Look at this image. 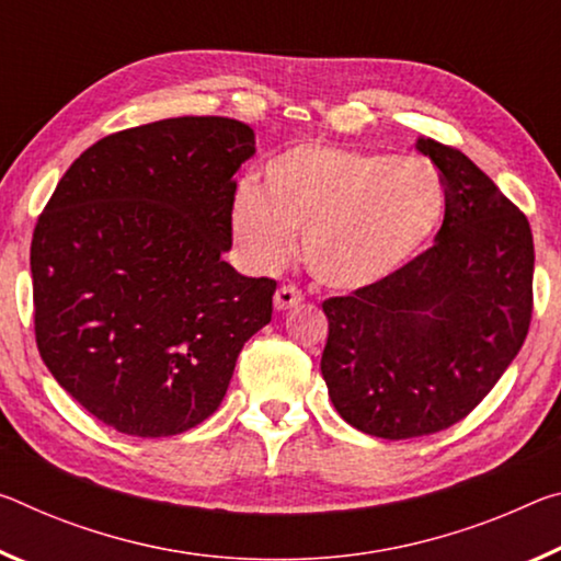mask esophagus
<instances>
[{
	"mask_svg": "<svg viewBox=\"0 0 561 561\" xmlns=\"http://www.w3.org/2000/svg\"><path fill=\"white\" fill-rule=\"evenodd\" d=\"M299 301H301V291L297 287H291V284H284V287L277 289V295H274V307H277L279 312L297 307Z\"/></svg>",
	"mask_w": 561,
	"mask_h": 561,
	"instance_id": "esophagus-1",
	"label": "esophagus"
}]
</instances>
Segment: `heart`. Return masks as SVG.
<instances>
[{"label": "heart", "instance_id": "b5f03b06", "mask_svg": "<svg viewBox=\"0 0 561 561\" xmlns=\"http://www.w3.org/2000/svg\"><path fill=\"white\" fill-rule=\"evenodd\" d=\"M444 211L437 169L329 145H299L264 164L260 190L242 186L232 229L249 264L272 272L295 252L317 282L359 289L399 270Z\"/></svg>", "mask_w": 561, "mask_h": 561}]
</instances>
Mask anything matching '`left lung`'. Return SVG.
<instances>
[{"instance_id": "left-lung-1", "label": "left lung", "mask_w": 561, "mask_h": 561, "mask_svg": "<svg viewBox=\"0 0 561 561\" xmlns=\"http://www.w3.org/2000/svg\"><path fill=\"white\" fill-rule=\"evenodd\" d=\"M439 169L444 221L412 262L322 309V377L344 422L381 439L447 430L517 357L531 322L527 217L459 149L416 139Z\"/></svg>"}]
</instances>
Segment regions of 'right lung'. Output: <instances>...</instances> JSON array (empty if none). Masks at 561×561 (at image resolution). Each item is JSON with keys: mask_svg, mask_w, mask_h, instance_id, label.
<instances>
[{"mask_svg": "<svg viewBox=\"0 0 561 561\" xmlns=\"http://www.w3.org/2000/svg\"><path fill=\"white\" fill-rule=\"evenodd\" d=\"M249 124L176 117L79 154L32 237L34 336L51 377L131 437L202 424L227 394L277 282L242 277L232 249L234 172Z\"/></svg>", "mask_w": 561, "mask_h": 561, "instance_id": "1", "label": "right lung"}]
</instances>
